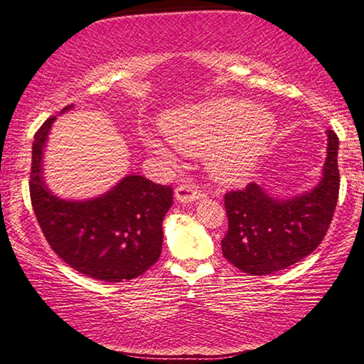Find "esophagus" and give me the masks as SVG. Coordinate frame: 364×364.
I'll return each mask as SVG.
<instances>
[{
    "label": "esophagus",
    "instance_id": "obj_1",
    "mask_svg": "<svg viewBox=\"0 0 364 364\" xmlns=\"http://www.w3.org/2000/svg\"><path fill=\"white\" fill-rule=\"evenodd\" d=\"M175 197L178 202H183V204H186V202H193L197 200L200 197L199 189H197L194 184H180L175 189Z\"/></svg>",
    "mask_w": 364,
    "mask_h": 364
}]
</instances>
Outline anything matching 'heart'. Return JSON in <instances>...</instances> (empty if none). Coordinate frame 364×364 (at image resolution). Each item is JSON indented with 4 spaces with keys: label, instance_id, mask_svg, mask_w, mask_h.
I'll return each instance as SVG.
<instances>
[{
    "label": "heart",
    "instance_id": "heart-1",
    "mask_svg": "<svg viewBox=\"0 0 364 364\" xmlns=\"http://www.w3.org/2000/svg\"><path fill=\"white\" fill-rule=\"evenodd\" d=\"M160 130L178 151L204 154L205 167L215 180L236 184L252 175L267 152L276 119L249 101L220 97L170 110L160 119ZM144 143L159 156L171 157L152 136H146Z\"/></svg>",
    "mask_w": 364,
    "mask_h": 364
}]
</instances>
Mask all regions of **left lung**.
I'll use <instances>...</instances> for the list:
<instances>
[{
    "instance_id": "8db88e82",
    "label": "left lung",
    "mask_w": 364,
    "mask_h": 364,
    "mask_svg": "<svg viewBox=\"0 0 364 364\" xmlns=\"http://www.w3.org/2000/svg\"><path fill=\"white\" fill-rule=\"evenodd\" d=\"M328 157L318 186L292 199H276L255 183L225 194V258L249 274H271L310 255L334 217L341 175L338 138L328 130Z\"/></svg>"
}]
</instances>
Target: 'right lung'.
<instances>
[{"instance_id": "obj_1", "label": "right lung", "mask_w": 364, "mask_h": 364, "mask_svg": "<svg viewBox=\"0 0 364 364\" xmlns=\"http://www.w3.org/2000/svg\"><path fill=\"white\" fill-rule=\"evenodd\" d=\"M54 120L56 115L49 117L35 133L28 184L48 244L70 268L90 278L106 282L138 278L162 252V221L173 204V191L141 175H128L96 199H59L41 176L43 147Z\"/></svg>"}]
</instances>
